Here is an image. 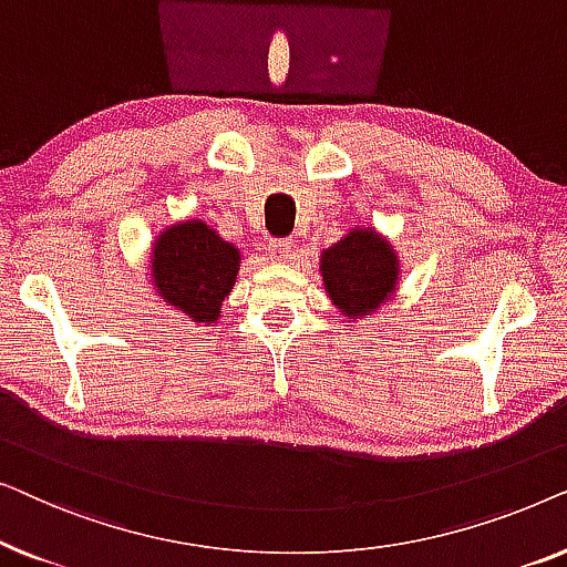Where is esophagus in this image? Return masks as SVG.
I'll return each instance as SVG.
<instances>
[{"label": "esophagus", "mask_w": 567, "mask_h": 567, "mask_svg": "<svg viewBox=\"0 0 567 567\" xmlns=\"http://www.w3.org/2000/svg\"><path fill=\"white\" fill-rule=\"evenodd\" d=\"M291 250H293L291 239H270V243H268V255H270V260H274V262L289 260Z\"/></svg>", "instance_id": "1"}]
</instances>
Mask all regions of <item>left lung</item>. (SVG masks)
<instances>
[{
  "label": "left lung",
  "mask_w": 567,
  "mask_h": 567,
  "mask_svg": "<svg viewBox=\"0 0 567 567\" xmlns=\"http://www.w3.org/2000/svg\"><path fill=\"white\" fill-rule=\"evenodd\" d=\"M324 293L348 322L377 315L400 286V255L374 227H351L320 252Z\"/></svg>",
  "instance_id": "8db88e82"
}]
</instances>
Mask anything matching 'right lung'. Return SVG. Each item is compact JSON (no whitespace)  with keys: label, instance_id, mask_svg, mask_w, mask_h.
Wrapping results in <instances>:
<instances>
[{"label":"right lung","instance_id":"right-lung-1","mask_svg":"<svg viewBox=\"0 0 567 567\" xmlns=\"http://www.w3.org/2000/svg\"><path fill=\"white\" fill-rule=\"evenodd\" d=\"M243 252L204 219L165 227L152 243L150 278L159 301L208 328L221 317V301L235 289Z\"/></svg>","mask_w":567,"mask_h":567}]
</instances>
